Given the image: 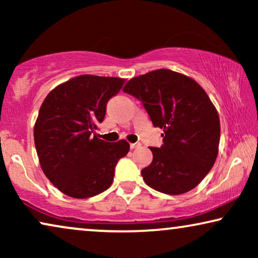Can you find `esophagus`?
<instances>
[{"mask_svg":"<svg viewBox=\"0 0 258 258\" xmlns=\"http://www.w3.org/2000/svg\"><path fill=\"white\" fill-rule=\"evenodd\" d=\"M140 146V143H130V148H132V149H136V148H139Z\"/></svg>","mask_w":258,"mask_h":258,"instance_id":"1","label":"esophagus"}]
</instances>
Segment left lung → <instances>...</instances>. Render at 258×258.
Returning a JSON list of instances; mask_svg holds the SVG:
<instances>
[{
	"label": "left lung",
	"instance_id": "left-lung-1",
	"mask_svg": "<svg viewBox=\"0 0 258 258\" xmlns=\"http://www.w3.org/2000/svg\"><path fill=\"white\" fill-rule=\"evenodd\" d=\"M143 103L163 144L150 148L153 162L142 169L144 182L168 195L195 188L216 161L221 124L202 87L183 74L157 69L134 77L123 88Z\"/></svg>",
	"mask_w": 258,
	"mask_h": 258
}]
</instances>
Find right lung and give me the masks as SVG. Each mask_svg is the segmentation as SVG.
<instances>
[{"label":"right lung","mask_w":258,"mask_h":258,"mask_svg":"<svg viewBox=\"0 0 258 258\" xmlns=\"http://www.w3.org/2000/svg\"><path fill=\"white\" fill-rule=\"evenodd\" d=\"M123 84L119 77L80 75L44 98L34 126L35 147L44 175L66 195L88 199L103 192L116 163L128 154L125 140L110 143L95 133Z\"/></svg>","instance_id":"1"}]
</instances>
